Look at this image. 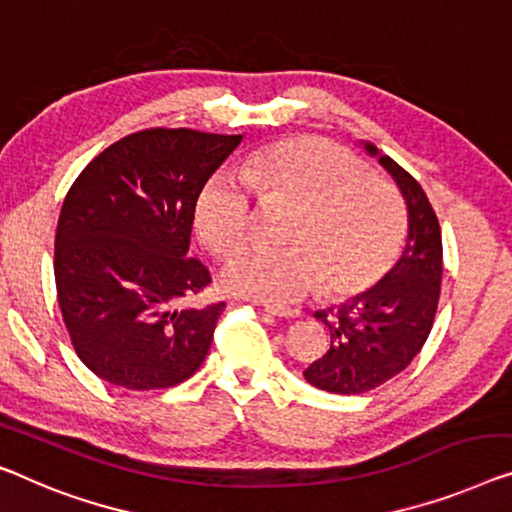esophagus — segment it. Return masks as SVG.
<instances>
[{
	"instance_id": "obj_1",
	"label": "esophagus",
	"mask_w": 512,
	"mask_h": 512,
	"mask_svg": "<svg viewBox=\"0 0 512 512\" xmlns=\"http://www.w3.org/2000/svg\"><path fill=\"white\" fill-rule=\"evenodd\" d=\"M264 310L269 312L271 317H278V319H294V317H301V310L282 308V305H266Z\"/></svg>"
}]
</instances>
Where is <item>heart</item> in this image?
Returning <instances> with one entry per match:
<instances>
[{
  "instance_id": "b5f03b06",
  "label": "heart",
  "mask_w": 512,
  "mask_h": 512,
  "mask_svg": "<svg viewBox=\"0 0 512 512\" xmlns=\"http://www.w3.org/2000/svg\"><path fill=\"white\" fill-rule=\"evenodd\" d=\"M253 190L262 209H287L280 250L246 253L225 266L230 292L264 303H292L319 282L347 296L384 276L404 234V209L391 183L319 137L271 144L248 158L243 179L216 172L195 202V227L218 257L248 246Z\"/></svg>"
}]
</instances>
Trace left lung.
Listing matches in <instances>:
<instances>
[{
	"label": "left lung",
	"mask_w": 512,
	"mask_h": 512,
	"mask_svg": "<svg viewBox=\"0 0 512 512\" xmlns=\"http://www.w3.org/2000/svg\"><path fill=\"white\" fill-rule=\"evenodd\" d=\"M363 149L398 183L407 204V241L375 287L315 312L329 326L331 347L303 370V377L338 395L372 391L414 361L432 331L441 289L439 220L421 183L375 144L363 142Z\"/></svg>",
	"instance_id": "left-lung-1"
}]
</instances>
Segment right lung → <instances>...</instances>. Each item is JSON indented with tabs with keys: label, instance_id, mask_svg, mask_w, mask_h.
Wrapping results in <instances>:
<instances>
[{
	"label": "right lung",
	"instance_id": "add662e5",
	"mask_svg": "<svg viewBox=\"0 0 512 512\" xmlns=\"http://www.w3.org/2000/svg\"><path fill=\"white\" fill-rule=\"evenodd\" d=\"M243 135L149 128L80 172L59 213L55 282L80 361L128 391L186 381L225 303L183 305L211 282L188 257L195 202Z\"/></svg>",
	"mask_w": 512,
	"mask_h": 512
}]
</instances>
